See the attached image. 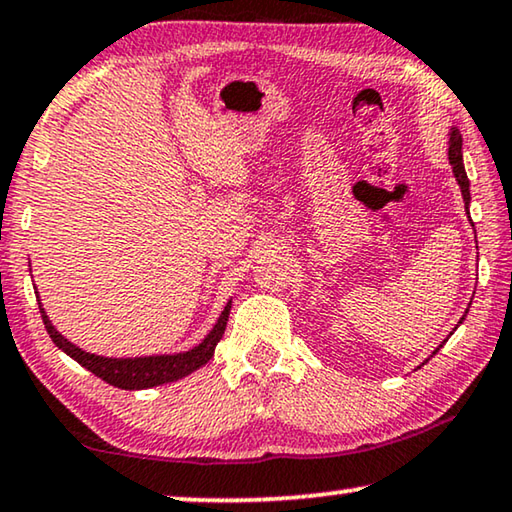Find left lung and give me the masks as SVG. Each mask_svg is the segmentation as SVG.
<instances>
[{
  "label": "left lung",
  "instance_id": "1",
  "mask_svg": "<svg viewBox=\"0 0 512 512\" xmlns=\"http://www.w3.org/2000/svg\"><path fill=\"white\" fill-rule=\"evenodd\" d=\"M448 160H451L453 165V174L457 183H460V190H462V197H464V204H467V213H469V202H471V193H469V179H467V172H464V163H462V135L457 128L451 131V140H448ZM469 310V308H467ZM464 319V317H462ZM460 319V324H462ZM437 354V352H434Z\"/></svg>",
  "mask_w": 512,
  "mask_h": 512
}]
</instances>
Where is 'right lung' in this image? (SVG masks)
Returning a JSON list of instances; mask_svg holds the SVG:
<instances>
[{
  "label": "right lung",
  "instance_id": "1",
  "mask_svg": "<svg viewBox=\"0 0 512 512\" xmlns=\"http://www.w3.org/2000/svg\"><path fill=\"white\" fill-rule=\"evenodd\" d=\"M38 308H41L45 331L50 333L52 342H55L61 352H66L68 356L75 358L82 368L94 372L96 377L108 381L110 386L124 388V391H140V388H151V386L167 384V381H177L181 377L190 375V372H195L197 368H202L204 363H209L213 352H216V345L225 333L232 301L225 305L223 312H220L218 322H216V326H213L207 338H204L197 347L190 349V352L142 356V358H105V356L82 352L80 347H75L73 342H68L64 335H61L55 326L50 324L43 305H38Z\"/></svg>",
  "mask_w": 512,
  "mask_h": 512
}]
</instances>
